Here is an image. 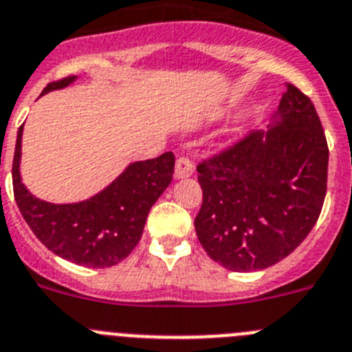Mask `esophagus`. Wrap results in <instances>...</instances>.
<instances>
[{
	"label": "esophagus",
	"instance_id": "obj_1",
	"mask_svg": "<svg viewBox=\"0 0 352 352\" xmlns=\"http://www.w3.org/2000/svg\"><path fill=\"white\" fill-rule=\"evenodd\" d=\"M193 161L188 155H180L175 163V179H186L193 175Z\"/></svg>",
	"mask_w": 352,
	"mask_h": 352
}]
</instances>
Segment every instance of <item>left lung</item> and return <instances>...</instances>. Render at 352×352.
I'll return each mask as SVG.
<instances>
[{"label": "left lung", "mask_w": 352, "mask_h": 352, "mask_svg": "<svg viewBox=\"0 0 352 352\" xmlns=\"http://www.w3.org/2000/svg\"><path fill=\"white\" fill-rule=\"evenodd\" d=\"M273 129L198 163L204 191L195 218L207 255L239 273L276 264L310 234L328 184V142L311 100L287 85Z\"/></svg>", "instance_id": "obj_1"}]
</instances>
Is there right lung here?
I'll return each instance as SVG.
<instances>
[{
	"label": "right lung",
	"mask_w": 352,
	"mask_h": 352,
	"mask_svg": "<svg viewBox=\"0 0 352 352\" xmlns=\"http://www.w3.org/2000/svg\"><path fill=\"white\" fill-rule=\"evenodd\" d=\"M74 79L69 76L53 81L42 94L67 87ZM21 138L23 125L17 131L12 163L14 197L36 239L58 256L87 267H111L127 258L142 239L148 210L172 182L173 152L129 164L90 200L49 204L33 197L21 182Z\"/></svg>",
	"instance_id": "obj_1"
}]
</instances>
